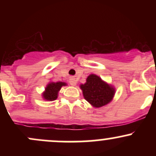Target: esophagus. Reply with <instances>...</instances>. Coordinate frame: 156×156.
Segmentation results:
<instances>
[{
    "instance_id": "1",
    "label": "esophagus",
    "mask_w": 156,
    "mask_h": 156,
    "mask_svg": "<svg viewBox=\"0 0 156 156\" xmlns=\"http://www.w3.org/2000/svg\"><path fill=\"white\" fill-rule=\"evenodd\" d=\"M69 83H70V84L72 86H75L77 84V81L74 78H71L70 80H69Z\"/></svg>"
}]
</instances>
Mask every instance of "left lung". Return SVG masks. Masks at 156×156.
<instances>
[{"mask_svg": "<svg viewBox=\"0 0 156 156\" xmlns=\"http://www.w3.org/2000/svg\"><path fill=\"white\" fill-rule=\"evenodd\" d=\"M84 99L94 107L99 108L108 104L112 100L115 90L94 74L87 78L86 83L81 84Z\"/></svg>", "mask_w": 156, "mask_h": 156, "instance_id": "obj_1", "label": "left lung"}]
</instances>
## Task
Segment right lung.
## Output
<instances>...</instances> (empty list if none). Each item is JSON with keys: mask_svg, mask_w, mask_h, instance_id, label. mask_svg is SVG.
Here are the masks:
<instances>
[{"mask_svg": "<svg viewBox=\"0 0 156 156\" xmlns=\"http://www.w3.org/2000/svg\"><path fill=\"white\" fill-rule=\"evenodd\" d=\"M66 85V83L59 81V82H50L47 85L45 91L43 93V98L45 100L53 101L58 97V93L62 86Z\"/></svg>", "mask_w": 156, "mask_h": 156, "instance_id": "obj_1", "label": "right lung"}]
</instances>
